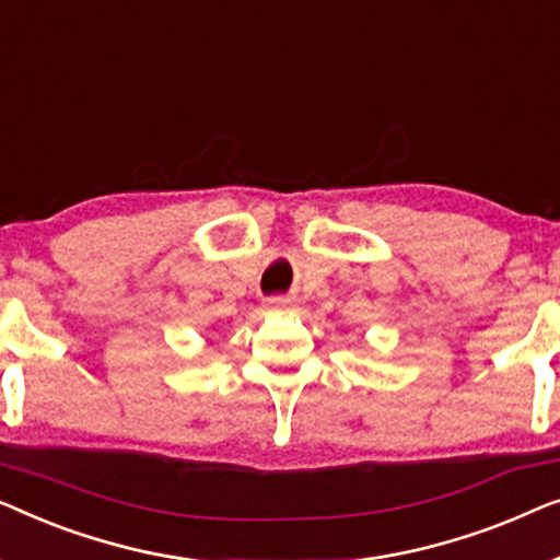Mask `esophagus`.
Listing matches in <instances>:
<instances>
[{
    "label": "esophagus",
    "instance_id": "34e87169",
    "mask_svg": "<svg viewBox=\"0 0 560 560\" xmlns=\"http://www.w3.org/2000/svg\"><path fill=\"white\" fill-rule=\"evenodd\" d=\"M269 306H271V310H283V306H291V299H283V296L269 299Z\"/></svg>",
    "mask_w": 560,
    "mask_h": 560
}]
</instances>
